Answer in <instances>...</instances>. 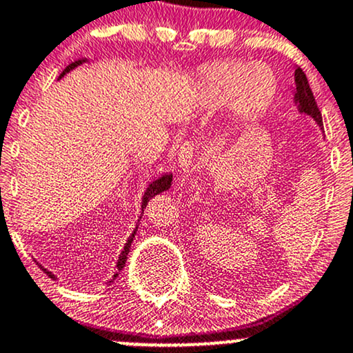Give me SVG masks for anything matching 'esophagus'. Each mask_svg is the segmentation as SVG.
I'll return each mask as SVG.
<instances>
[{
    "label": "esophagus",
    "instance_id": "34e87169",
    "mask_svg": "<svg viewBox=\"0 0 353 353\" xmlns=\"http://www.w3.org/2000/svg\"><path fill=\"white\" fill-rule=\"evenodd\" d=\"M196 153H198V147L192 142L183 143V147L180 148V157H178V161H180V167L183 172H192L193 170V163L196 160Z\"/></svg>",
    "mask_w": 353,
    "mask_h": 353
}]
</instances>
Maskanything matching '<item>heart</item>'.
<instances>
[{
  "instance_id": "heart-1",
  "label": "heart",
  "mask_w": 353,
  "mask_h": 353,
  "mask_svg": "<svg viewBox=\"0 0 353 353\" xmlns=\"http://www.w3.org/2000/svg\"><path fill=\"white\" fill-rule=\"evenodd\" d=\"M276 94L277 79L269 65L231 59L201 69L196 99L206 109L231 103L241 117H256L269 109Z\"/></svg>"
}]
</instances>
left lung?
<instances>
[{"mask_svg":"<svg viewBox=\"0 0 353 353\" xmlns=\"http://www.w3.org/2000/svg\"><path fill=\"white\" fill-rule=\"evenodd\" d=\"M294 79H296V95H294V99H296L297 107H299L301 112L310 115V117L322 127L324 125V123H322V114L317 107L316 97H314L312 90H310L309 81L307 77H305L304 70L301 68L296 69V76H294Z\"/></svg>","mask_w":353,"mask_h":353,"instance_id":"8db88e82","label":"left lung"}]
</instances>
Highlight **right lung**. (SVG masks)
Wrapping results in <instances>:
<instances>
[{
	"label": "right lung",
	"instance_id": "right-lung-1",
	"mask_svg": "<svg viewBox=\"0 0 353 353\" xmlns=\"http://www.w3.org/2000/svg\"><path fill=\"white\" fill-rule=\"evenodd\" d=\"M82 62H84V59L76 61V62H72V64H69L68 68H65L64 70H62V74L59 76V79H61L62 76H64V74H68L70 69L77 68L79 64H82ZM172 178H173V175H163V176H160L159 180L152 181V183L148 185L147 192H145V194H143V200H142V211H143L145 206H147V203H148V200H150V198H153V196H155V194H159V193H161V192H165V190H168L170 186H172ZM135 231H137V230H135ZM135 231H134V233H132L130 238H128V241L125 243V246H123V251L120 252L119 261H117V266H115V268H117V272H115L114 277H117V276H119V272L122 271L123 266H125V263H127V256H128V251H130V244H132V241H134ZM41 269H43V271L46 272V274H48L49 277H51V279H56V276H54L52 272H49L48 269H44L43 266H41Z\"/></svg>",
	"mask_w": 353,
	"mask_h": 353
}]
</instances>
